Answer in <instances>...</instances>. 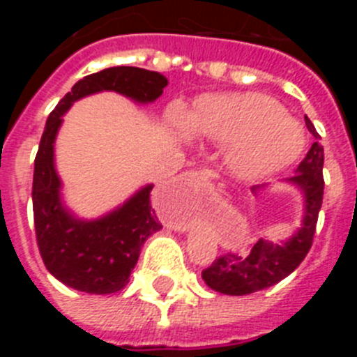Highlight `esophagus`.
Segmentation results:
<instances>
[{
	"label": "esophagus",
	"instance_id": "1",
	"mask_svg": "<svg viewBox=\"0 0 357 357\" xmlns=\"http://www.w3.org/2000/svg\"><path fill=\"white\" fill-rule=\"evenodd\" d=\"M211 181L209 173L206 172H193L189 173V175H185V182H188L189 185H198V184H206V182Z\"/></svg>",
	"mask_w": 357,
	"mask_h": 357
}]
</instances>
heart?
I'll return each instance as SVG.
<instances>
[{"instance_id":"b5f03b06","label":"heart","mask_w":357,"mask_h":357,"mask_svg":"<svg viewBox=\"0 0 357 357\" xmlns=\"http://www.w3.org/2000/svg\"><path fill=\"white\" fill-rule=\"evenodd\" d=\"M176 130L189 128L206 141L232 144L230 166L243 176H263L286 168L298 157L304 135L275 100L261 94H213L202 98L189 116L175 107Z\"/></svg>"}]
</instances>
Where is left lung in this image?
I'll list each match as a JSON object with an SVG mask.
<instances>
[{
    "instance_id": "obj_1",
    "label": "left lung",
    "mask_w": 357,
    "mask_h": 357,
    "mask_svg": "<svg viewBox=\"0 0 357 357\" xmlns=\"http://www.w3.org/2000/svg\"><path fill=\"white\" fill-rule=\"evenodd\" d=\"M305 127L313 134L314 143L298 164V172L289 181L301 185L305 195V216L302 229L284 245H273L259 239L252 247L247 257L227 252L213 261L202 272V279L214 291L225 295H248L270 288L288 277L302 261L313 245L317 230L318 213L324 200V146L320 144V134L311 119L305 116Z\"/></svg>"
}]
</instances>
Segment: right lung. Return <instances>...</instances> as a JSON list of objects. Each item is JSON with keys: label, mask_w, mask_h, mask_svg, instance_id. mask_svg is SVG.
Listing matches in <instances>:
<instances>
[{"label": "right lung", "mask_w": 357, "mask_h": 357, "mask_svg": "<svg viewBox=\"0 0 357 357\" xmlns=\"http://www.w3.org/2000/svg\"><path fill=\"white\" fill-rule=\"evenodd\" d=\"M168 80L155 71L118 66L82 78L52 110L40 137L33 169V223L44 266L53 277L78 291L105 295L127 286L148 236L162 229L151 209V185L118 211L96 222L75 220L62 207L61 181L53 168V143L62 114L73 103L100 91H116L135 102H153Z\"/></svg>", "instance_id": "1"}]
</instances>
